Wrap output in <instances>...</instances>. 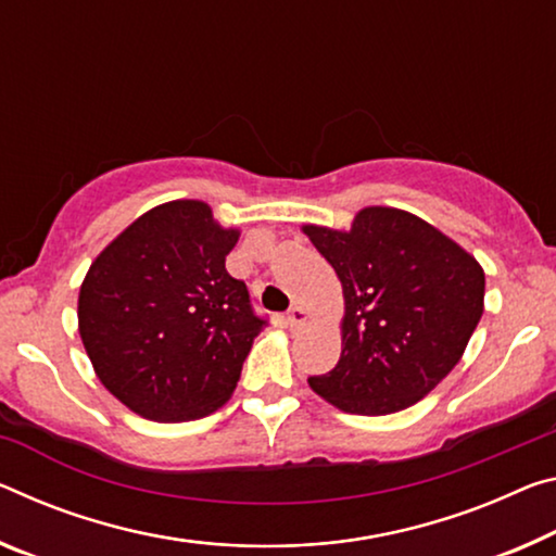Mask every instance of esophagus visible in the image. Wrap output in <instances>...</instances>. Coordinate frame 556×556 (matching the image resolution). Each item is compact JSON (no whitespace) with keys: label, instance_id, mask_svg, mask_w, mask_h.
Segmentation results:
<instances>
[{"label":"esophagus","instance_id":"34e87169","mask_svg":"<svg viewBox=\"0 0 556 556\" xmlns=\"http://www.w3.org/2000/svg\"><path fill=\"white\" fill-rule=\"evenodd\" d=\"M306 321H309V312H306L304 306L294 304L292 309L287 312V326H289V329H302Z\"/></svg>","mask_w":556,"mask_h":556}]
</instances>
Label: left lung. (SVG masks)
<instances>
[{
	"mask_svg": "<svg viewBox=\"0 0 556 556\" xmlns=\"http://www.w3.org/2000/svg\"><path fill=\"white\" fill-rule=\"evenodd\" d=\"M343 289L341 358L309 378L343 413L389 416L428 395L463 358L484 312L480 262L418 215L358 210L349 230L302 225Z\"/></svg>",
	"mask_w": 556,
	"mask_h": 556,
	"instance_id": "8db88e82",
	"label": "left lung"
}]
</instances>
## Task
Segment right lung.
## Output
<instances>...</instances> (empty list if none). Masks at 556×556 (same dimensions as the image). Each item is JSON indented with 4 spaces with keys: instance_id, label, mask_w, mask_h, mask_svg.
I'll return each instance as SVG.
<instances>
[{
    "instance_id": "1",
    "label": "right lung",
    "mask_w": 556,
    "mask_h": 556,
    "mask_svg": "<svg viewBox=\"0 0 556 556\" xmlns=\"http://www.w3.org/2000/svg\"><path fill=\"white\" fill-rule=\"evenodd\" d=\"M240 227L202 200H170L134 219L91 262L78 333L105 391L157 422L205 418L230 401L264 321L225 257Z\"/></svg>"
}]
</instances>
